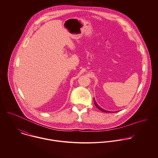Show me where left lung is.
Segmentation results:
<instances>
[{
    "label": "left lung",
    "mask_w": 158,
    "mask_h": 158,
    "mask_svg": "<svg viewBox=\"0 0 158 158\" xmlns=\"http://www.w3.org/2000/svg\"><path fill=\"white\" fill-rule=\"evenodd\" d=\"M94 104L96 105V106L98 108V109H99L100 110H101V111H104V112H106V113H111V112H114V111H107V110H105L104 109H103V108H102L101 107H100L99 105H98V104L96 103V101H95V99H94Z\"/></svg>",
    "instance_id": "left-lung-1"
}]
</instances>
